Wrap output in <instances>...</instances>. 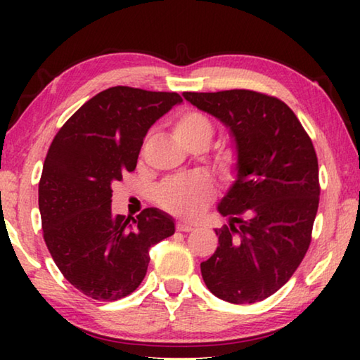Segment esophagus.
<instances>
[{"label": "esophagus", "instance_id": "1", "mask_svg": "<svg viewBox=\"0 0 360 360\" xmlns=\"http://www.w3.org/2000/svg\"><path fill=\"white\" fill-rule=\"evenodd\" d=\"M176 230H178V231H184V233H188V231L193 230V225L184 224V222H178V224H176Z\"/></svg>", "mask_w": 360, "mask_h": 360}]
</instances>
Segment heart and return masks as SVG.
I'll use <instances>...</instances> for the list:
<instances>
[{"label":"heart","instance_id":"heart-1","mask_svg":"<svg viewBox=\"0 0 360 360\" xmlns=\"http://www.w3.org/2000/svg\"><path fill=\"white\" fill-rule=\"evenodd\" d=\"M173 136L187 149H205L214 136V125L208 115L195 109H181L169 120ZM241 148L233 139H225L214 152V167L225 181H233L241 169ZM214 186L203 174L178 176L163 181L155 188L158 206L176 216H198L214 198Z\"/></svg>","mask_w":360,"mask_h":360}]
</instances>
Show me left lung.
<instances>
[{
    "instance_id": "obj_1",
    "label": "left lung",
    "mask_w": 360,
    "mask_h": 360,
    "mask_svg": "<svg viewBox=\"0 0 360 360\" xmlns=\"http://www.w3.org/2000/svg\"><path fill=\"white\" fill-rule=\"evenodd\" d=\"M182 96L230 127L243 157L219 205L230 227L216 230V252L200 264L203 281L225 302H260L289 281L311 243L321 193L313 141L276 96L246 89Z\"/></svg>"
}]
</instances>
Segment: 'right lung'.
Here are the masks:
<instances>
[{"instance_id":"right-lung-1","label":"right lung","mask_w":360,"mask_h":360,"mask_svg":"<svg viewBox=\"0 0 360 360\" xmlns=\"http://www.w3.org/2000/svg\"><path fill=\"white\" fill-rule=\"evenodd\" d=\"M182 98L117 85L96 94L52 139L39 179L42 236L68 283L94 300L130 295L146 276L149 249L174 233L155 208L112 214V182L135 172L150 125Z\"/></svg>"}]
</instances>
